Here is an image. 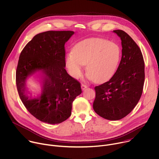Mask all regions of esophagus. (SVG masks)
Returning a JSON list of instances; mask_svg holds the SVG:
<instances>
[{"label": "esophagus", "mask_w": 159, "mask_h": 159, "mask_svg": "<svg viewBox=\"0 0 159 159\" xmlns=\"http://www.w3.org/2000/svg\"><path fill=\"white\" fill-rule=\"evenodd\" d=\"M88 88V86L87 85H86V84H81V89H83V90H84V89H86V88Z\"/></svg>", "instance_id": "obj_1"}]
</instances>
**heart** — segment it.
I'll return each mask as SVG.
<instances>
[{
    "label": "heart",
    "instance_id": "heart-1",
    "mask_svg": "<svg viewBox=\"0 0 159 159\" xmlns=\"http://www.w3.org/2000/svg\"><path fill=\"white\" fill-rule=\"evenodd\" d=\"M121 51L115 43L100 38H89L77 43L73 52L67 54L66 62L70 73L77 78L83 65L89 79L98 83L110 78L120 61Z\"/></svg>",
    "mask_w": 159,
    "mask_h": 159
}]
</instances>
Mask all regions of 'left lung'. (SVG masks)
<instances>
[{"label":"left lung","mask_w":159,"mask_h":159,"mask_svg":"<svg viewBox=\"0 0 159 159\" xmlns=\"http://www.w3.org/2000/svg\"><path fill=\"white\" fill-rule=\"evenodd\" d=\"M121 39L122 56L116 71L107 82L95 86L93 110L109 120L129 115L137 105L145 80L143 57L138 45L122 30H113Z\"/></svg>","instance_id":"left-lung-1"}]
</instances>
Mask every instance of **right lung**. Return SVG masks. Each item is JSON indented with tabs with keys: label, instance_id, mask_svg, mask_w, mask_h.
I'll return each mask as SVG.
<instances>
[{
	"label": "right lung",
	"instance_id": "add662e5",
	"mask_svg": "<svg viewBox=\"0 0 159 159\" xmlns=\"http://www.w3.org/2000/svg\"><path fill=\"white\" fill-rule=\"evenodd\" d=\"M71 30H49L36 35L20 52L16 70L19 97L29 112L39 120L57 124L71 114L72 103L82 91L80 83L65 70V44L74 34ZM41 73L43 89L38 98L26 94V80Z\"/></svg>",
	"mask_w": 159,
	"mask_h": 159
}]
</instances>
